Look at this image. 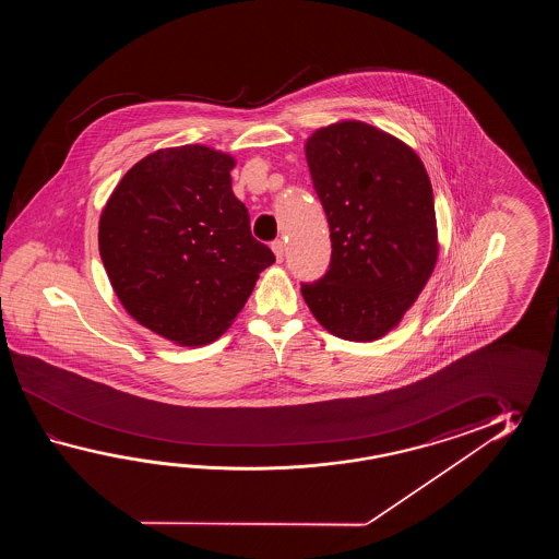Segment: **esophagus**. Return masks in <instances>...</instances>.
<instances>
[{
    "label": "esophagus",
    "mask_w": 559,
    "mask_h": 559,
    "mask_svg": "<svg viewBox=\"0 0 559 559\" xmlns=\"http://www.w3.org/2000/svg\"><path fill=\"white\" fill-rule=\"evenodd\" d=\"M272 250H274L275 260H277V262H284L285 243L282 241V239H277V241L272 243Z\"/></svg>",
    "instance_id": "34e87169"
}]
</instances>
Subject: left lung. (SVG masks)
Masks as SVG:
<instances>
[{"label":"left lung","mask_w":559,"mask_h":559,"mask_svg":"<svg viewBox=\"0 0 559 559\" xmlns=\"http://www.w3.org/2000/svg\"><path fill=\"white\" fill-rule=\"evenodd\" d=\"M313 188L330 224L332 262L301 285L313 318L349 342H373L397 328L438 262L433 191L407 143L345 119L306 142Z\"/></svg>","instance_id":"obj_1"}]
</instances>
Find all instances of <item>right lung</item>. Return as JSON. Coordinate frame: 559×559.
<instances>
[{"label":"right lung","mask_w":559,"mask_h":559,"mask_svg":"<svg viewBox=\"0 0 559 559\" xmlns=\"http://www.w3.org/2000/svg\"><path fill=\"white\" fill-rule=\"evenodd\" d=\"M236 159L207 145L145 155L99 217V255L121 306L188 347L212 344L275 262L231 190Z\"/></svg>","instance_id":"obj_1"}]
</instances>
